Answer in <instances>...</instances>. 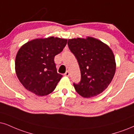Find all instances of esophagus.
Segmentation results:
<instances>
[{
	"instance_id": "34e87169",
	"label": "esophagus",
	"mask_w": 134,
	"mask_h": 134,
	"mask_svg": "<svg viewBox=\"0 0 134 134\" xmlns=\"http://www.w3.org/2000/svg\"><path fill=\"white\" fill-rule=\"evenodd\" d=\"M64 75L66 76V77H69V76L70 75V73H69V71H67V72L64 74Z\"/></svg>"
}]
</instances>
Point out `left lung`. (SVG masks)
I'll return each instance as SVG.
<instances>
[{
    "instance_id": "1",
    "label": "left lung",
    "mask_w": 134,
    "mask_h": 134,
    "mask_svg": "<svg viewBox=\"0 0 134 134\" xmlns=\"http://www.w3.org/2000/svg\"><path fill=\"white\" fill-rule=\"evenodd\" d=\"M67 44L80 69V82L74 83L76 91L87 98L101 93L109 86L116 72L112 50L100 40L90 36L69 39Z\"/></svg>"
}]
</instances>
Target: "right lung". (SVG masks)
<instances>
[{"label":"right lung","instance_id":"right-lung-1","mask_svg":"<svg viewBox=\"0 0 134 134\" xmlns=\"http://www.w3.org/2000/svg\"><path fill=\"white\" fill-rule=\"evenodd\" d=\"M67 40L38 38L20 47L15 58V72L26 90L38 96L54 90L62 75L57 72L54 57L62 51Z\"/></svg>","mask_w":134,"mask_h":134}]
</instances>
